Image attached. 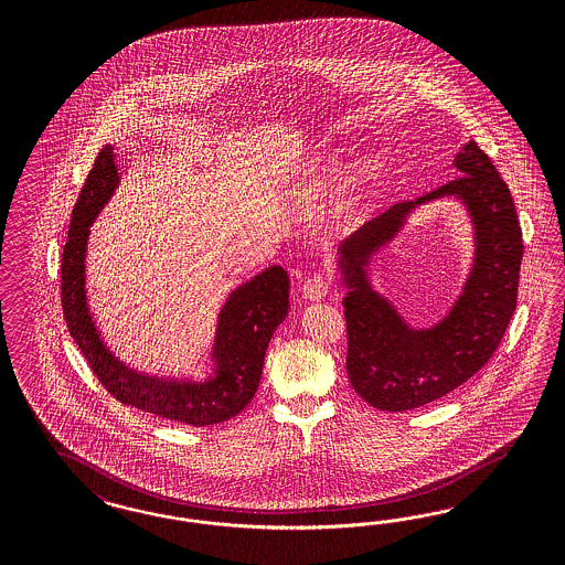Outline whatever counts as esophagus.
I'll return each mask as SVG.
<instances>
[{
  "label": "esophagus",
  "instance_id": "1",
  "mask_svg": "<svg viewBox=\"0 0 565 565\" xmlns=\"http://www.w3.org/2000/svg\"><path fill=\"white\" fill-rule=\"evenodd\" d=\"M302 291H305V298H308V300H321L331 291V281L323 275H315V277L305 281Z\"/></svg>",
  "mask_w": 565,
  "mask_h": 565
}]
</instances>
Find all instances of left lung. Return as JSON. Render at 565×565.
Returning a JSON list of instances; mask_svg holds the SVG:
<instances>
[{"label": "left lung", "mask_w": 565, "mask_h": 565, "mask_svg": "<svg viewBox=\"0 0 565 565\" xmlns=\"http://www.w3.org/2000/svg\"><path fill=\"white\" fill-rule=\"evenodd\" d=\"M462 175L416 201L390 206L340 244L348 327L345 369L373 408L406 412L460 387L489 362L510 326L520 281L522 230L512 194L475 140L454 159ZM444 195L463 201L476 225V258L463 294L439 324L412 330L372 290L365 267L418 204Z\"/></svg>", "instance_id": "left-lung-1"}]
</instances>
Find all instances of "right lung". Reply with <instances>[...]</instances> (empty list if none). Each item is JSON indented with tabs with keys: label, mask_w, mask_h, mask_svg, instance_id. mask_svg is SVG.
<instances>
[{
	"label": "right lung",
	"mask_w": 565,
	"mask_h": 565,
	"mask_svg": "<svg viewBox=\"0 0 565 565\" xmlns=\"http://www.w3.org/2000/svg\"><path fill=\"white\" fill-rule=\"evenodd\" d=\"M120 184L114 147H103L72 211L62 255V308L70 335L81 348L103 387L132 408L184 423L217 425L234 418L257 394L267 345L288 315L290 277L274 265L230 294L217 317L213 373L206 379H175L138 373L103 343L86 305V244L90 225Z\"/></svg>",
	"instance_id": "1"
}]
</instances>
